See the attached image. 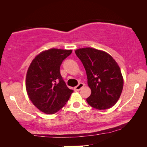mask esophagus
<instances>
[{"mask_svg": "<svg viewBox=\"0 0 147 147\" xmlns=\"http://www.w3.org/2000/svg\"><path fill=\"white\" fill-rule=\"evenodd\" d=\"M84 86V84L83 83H80L77 86H76V87L74 88V90H75L76 91H79V90H81V88H83Z\"/></svg>", "mask_w": 147, "mask_h": 147, "instance_id": "obj_1", "label": "esophagus"}]
</instances>
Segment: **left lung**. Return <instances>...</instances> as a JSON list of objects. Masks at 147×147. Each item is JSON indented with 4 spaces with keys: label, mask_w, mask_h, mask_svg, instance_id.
Wrapping results in <instances>:
<instances>
[{
    "label": "left lung",
    "mask_w": 147,
    "mask_h": 147,
    "mask_svg": "<svg viewBox=\"0 0 147 147\" xmlns=\"http://www.w3.org/2000/svg\"><path fill=\"white\" fill-rule=\"evenodd\" d=\"M76 55L85 68L91 95L86 101L92 107L106 110L114 106L123 89L120 68L110 54L92 47L78 49Z\"/></svg>",
    "instance_id": "obj_1"
}]
</instances>
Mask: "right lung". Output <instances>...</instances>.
Listing matches in <instances>:
<instances>
[{
    "mask_svg": "<svg viewBox=\"0 0 147 147\" xmlns=\"http://www.w3.org/2000/svg\"><path fill=\"white\" fill-rule=\"evenodd\" d=\"M72 50L52 48L33 59L26 75L28 96L40 111L53 114L63 107L74 91L66 86L59 69Z\"/></svg>",
    "mask_w": 147,
    "mask_h": 147,
    "instance_id": "obj_1",
    "label": "right lung"
}]
</instances>
